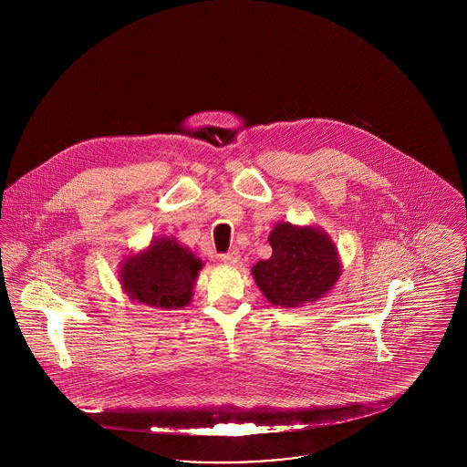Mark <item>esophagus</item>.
<instances>
[{"instance_id": "1", "label": "esophagus", "mask_w": 467, "mask_h": 467, "mask_svg": "<svg viewBox=\"0 0 467 467\" xmlns=\"http://www.w3.org/2000/svg\"><path fill=\"white\" fill-rule=\"evenodd\" d=\"M221 261L225 263V265H236L240 261V252L236 248H233V250H229L225 254H221Z\"/></svg>"}]
</instances>
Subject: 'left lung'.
Wrapping results in <instances>:
<instances>
[{"label": "left lung", "mask_w": 467, "mask_h": 467, "mask_svg": "<svg viewBox=\"0 0 467 467\" xmlns=\"http://www.w3.org/2000/svg\"><path fill=\"white\" fill-rule=\"evenodd\" d=\"M269 244L271 257L252 267V275L269 303L285 308L301 306L317 301L336 284L341 269L326 233L276 223Z\"/></svg>", "instance_id": "1"}]
</instances>
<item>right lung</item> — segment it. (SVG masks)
Instances as JSON below:
<instances>
[{
    "label": "right lung",
    "instance_id": "right-lung-1",
    "mask_svg": "<svg viewBox=\"0 0 467 467\" xmlns=\"http://www.w3.org/2000/svg\"><path fill=\"white\" fill-rule=\"evenodd\" d=\"M202 263L171 238L150 244L143 254L133 255L120 269L126 292L156 308H182L191 301L192 287Z\"/></svg>",
    "mask_w": 467,
    "mask_h": 467
}]
</instances>
